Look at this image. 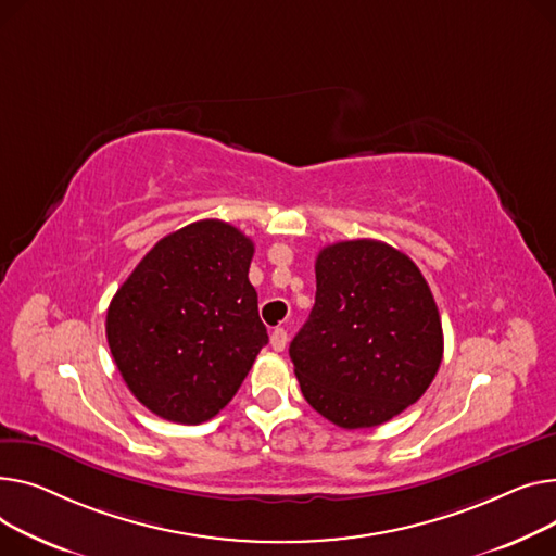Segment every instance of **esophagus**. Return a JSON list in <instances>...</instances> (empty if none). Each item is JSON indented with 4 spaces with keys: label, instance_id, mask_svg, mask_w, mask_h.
<instances>
[{
    "label": "esophagus",
    "instance_id": "1",
    "mask_svg": "<svg viewBox=\"0 0 556 556\" xmlns=\"http://www.w3.org/2000/svg\"><path fill=\"white\" fill-rule=\"evenodd\" d=\"M285 345H287V330H285V328H276V330L271 332V348H274L276 352H282Z\"/></svg>",
    "mask_w": 556,
    "mask_h": 556
}]
</instances>
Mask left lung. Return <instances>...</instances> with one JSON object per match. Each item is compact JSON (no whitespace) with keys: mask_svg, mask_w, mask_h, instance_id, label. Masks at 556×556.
Segmentation results:
<instances>
[{"mask_svg":"<svg viewBox=\"0 0 556 556\" xmlns=\"http://www.w3.org/2000/svg\"><path fill=\"white\" fill-rule=\"evenodd\" d=\"M442 323L413 260L379 240L316 257V303L289 356L303 397L341 429H370L415 404L442 364Z\"/></svg>","mask_w":556,"mask_h":556,"instance_id":"8db88e82","label":"left lung"}]
</instances>
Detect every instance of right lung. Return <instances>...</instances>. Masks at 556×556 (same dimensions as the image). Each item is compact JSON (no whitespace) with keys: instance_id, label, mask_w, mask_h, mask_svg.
<instances>
[{"instance_id":"1","label":"right lung","mask_w":556,"mask_h":556,"mask_svg":"<svg viewBox=\"0 0 556 556\" xmlns=\"http://www.w3.org/2000/svg\"><path fill=\"white\" fill-rule=\"evenodd\" d=\"M253 242L222 219L159 240L114 293L108 343L154 415L202 424L233 400L269 341L249 282Z\"/></svg>"}]
</instances>
